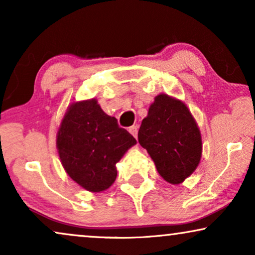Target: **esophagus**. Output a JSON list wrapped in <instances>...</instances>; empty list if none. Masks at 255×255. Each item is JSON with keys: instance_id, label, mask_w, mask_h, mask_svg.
Segmentation results:
<instances>
[{"instance_id": "34e87169", "label": "esophagus", "mask_w": 255, "mask_h": 255, "mask_svg": "<svg viewBox=\"0 0 255 255\" xmlns=\"http://www.w3.org/2000/svg\"><path fill=\"white\" fill-rule=\"evenodd\" d=\"M128 132H130V133H131L132 135H133L134 138H137V134H138V128H137V127H134V125H133V127H130V128H128Z\"/></svg>"}]
</instances>
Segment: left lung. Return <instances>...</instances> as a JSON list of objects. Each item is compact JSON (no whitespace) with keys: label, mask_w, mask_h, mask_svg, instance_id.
<instances>
[{"label":"left lung","mask_w":255,"mask_h":255,"mask_svg":"<svg viewBox=\"0 0 255 255\" xmlns=\"http://www.w3.org/2000/svg\"><path fill=\"white\" fill-rule=\"evenodd\" d=\"M138 141L170 184L182 183L202 158L201 131L186 103L159 94L141 122Z\"/></svg>","instance_id":"obj_1"}]
</instances>
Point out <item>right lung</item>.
<instances>
[{"label": "right lung", "instance_id": "obj_1", "mask_svg": "<svg viewBox=\"0 0 255 255\" xmlns=\"http://www.w3.org/2000/svg\"><path fill=\"white\" fill-rule=\"evenodd\" d=\"M137 140L118 127L96 99L68 106L57 132L61 165L71 179L90 193L107 190L117 176L116 163Z\"/></svg>", "mask_w": 255, "mask_h": 255}]
</instances>
